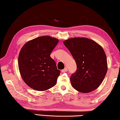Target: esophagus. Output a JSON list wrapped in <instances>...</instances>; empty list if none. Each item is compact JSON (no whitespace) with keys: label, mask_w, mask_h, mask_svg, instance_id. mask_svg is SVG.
I'll return each mask as SVG.
<instances>
[{"label":"esophagus","mask_w":120,"mask_h":120,"mask_svg":"<svg viewBox=\"0 0 120 120\" xmlns=\"http://www.w3.org/2000/svg\"><path fill=\"white\" fill-rule=\"evenodd\" d=\"M68 71V69H67V68H64V69H62V70H61V72H66V71Z\"/></svg>","instance_id":"1"}]
</instances>
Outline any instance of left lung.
<instances>
[{
    "mask_svg": "<svg viewBox=\"0 0 120 120\" xmlns=\"http://www.w3.org/2000/svg\"><path fill=\"white\" fill-rule=\"evenodd\" d=\"M64 43L77 64L76 71L70 77L72 86L84 93L96 89L107 71V58L102 47L86 38H70Z\"/></svg>",
    "mask_w": 120,
    "mask_h": 120,
    "instance_id": "left-lung-1",
    "label": "left lung"
}]
</instances>
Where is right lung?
Here are the masks:
<instances>
[{"instance_id":"add662e5","label":"right lung","mask_w":120,"mask_h":120,"mask_svg":"<svg viewBox=\"0 0 120 120\" xmlns=\"http://www.w3.org/2000/svg\"><path fill=\"white\" fill-rule=\"evenodd\" d=\"M57 38L42 36L28 41L19 52L18 64L23 80L34 90L44 91L55 86L60 71L50 54Z\"/></svg>"}]
</instances>
